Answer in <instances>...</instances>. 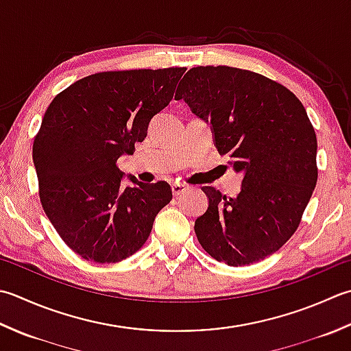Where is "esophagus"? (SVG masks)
Instances as JSON below:
<instances>
[{
	"label": "esophagus",
	"mask_w": 351,
	"mask_h": 351,
	"mask_svg": "<svg viewBox=\"0 0 351 351\" xmlns=\"http://www.w3.org/2000/svg\"><path fill=\"white\" fill-rule=\"evenodd\" d=\"M187 190H189V185H185L182 182H176L171 185V193H173V196H181Z\"/></svg>",
	"instance_id": "34e87169"
}]
</instances>
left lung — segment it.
Masks as SVG:
<instances>
[{
	"instance_id": "8db88e82",
	"label": "left lung",
	"mask_w": 351,
	"mask_h": 351,
	"mask_svg": "<svg viewBox=\"0 0 351 351\" xmlns=\"http://www.w3.org/2000/svg\"><path fill=\"white\" fill-rule=\"evenodd\" d=\"M175 99L211 123L217 152L243 171L236 197L202 187L210 204L195 222L199 243L228 266L272 256L297 231L318 181L317 134L303 103L276 80L225 65L191 68Z\"/></svg>"
}]
</instances>
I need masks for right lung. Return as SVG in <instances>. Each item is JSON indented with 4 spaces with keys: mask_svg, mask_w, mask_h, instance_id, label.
<instances>
[{
    "mask_svg": "<svg viewBox=\"0 0 351 351\" xmlns=\"http://www.w3.org/2000/svg\"><path fill=\"white\" fill-rule=\"evenodd\" d=\"M187 68L95 73L74 82L47 108L33 141L39 199L66 246L95 263H117L146 243L171 201L164 181L123 187L117 160L173 99Z\"/></svg>",
    "mask_w": 351,
    "mask_h": 351,
    "instance_id": "obj_1",
    "label": "right lung"
}]
</instances>
